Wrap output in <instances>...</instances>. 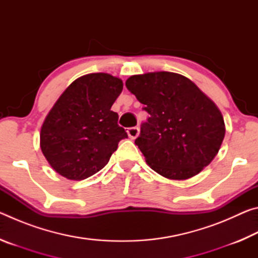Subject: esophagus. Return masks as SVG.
I'll use <instances>...</instances> for the list:
<instances>
[{
  "mask_svg": "<svg viewBox=\"0 0 258 258\" xmlns=\"http://www.w3.org/2000/svg\"><path fill=\"white\" fill-rule=\"evenodd\" d=\"M139 132H140V130H139V127H130L128 130H127V134H128V137H130V139H135L139 135Z\"/></svg>",
  "mask_w": 258,
  "mask_h": 258,
  "instance_id": "34e87169",
  "label": "esophagus"
}]
</instances>
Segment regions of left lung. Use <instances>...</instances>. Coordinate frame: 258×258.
<instances>
[{
  "label": "left lung",
  "mask_w": 258,
  "mask_h": 258,
  "mask_svg": "<svg viewBox=\"0 0 258 258\" xmlns=\"http://www.w3.org/2000/svg\"><path fill=\"white\" fill-rule=\"evenodd\" d=\"M125 85L150 115L135 145L155 172L186 180L211 164L223 142L224 119L194 82L157 72L131 76Z\"/></svg>",
  "instance_id": "1"
}]
</instances>
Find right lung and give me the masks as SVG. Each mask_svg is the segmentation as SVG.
Masks as SVG:
<instances>
[{
    "label": "right lung",
    "instance_id": "right-lung-1",
    "mask_svg": "<svg viewBox=\"0 0 258 258\" xmlns=\"http://www.w3.org/2000/svg\"><path fill=\"white\" fill-rule=\"evenodd\" d=\"M123 82L109 74L84 75L56 100L41 128V149L51 167L68 180H84L108 164L127 133L111 106Z\"/></svg>",
    "mask_w": 258,
    "mask_h": 258
}]
</instances>
